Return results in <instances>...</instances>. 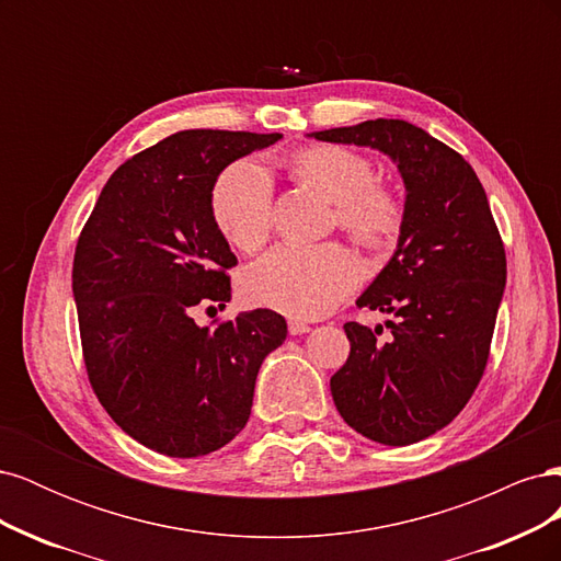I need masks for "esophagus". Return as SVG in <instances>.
<instances>
[{"instance_id": "obj_1", "label": "esophagus", "mask_w": 561, "mask_h": 561, "mask_svg": "<svg viewBox=\"0 0 561 561\" xmlns=\"http://www.w3.org/2000/svg\"><path fill=\"white\" fill-rule=\"evenodd\" d=\"M287 330H290V334H307L311 330V325H307V322H301V320H290L287 322Z\"/></svg>"}]
</instances>
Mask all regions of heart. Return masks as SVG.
I'll return each mask as SVG.
<instances>
[{"mask_svg":"<svg viewBox=\"0 0 561 561\" xmlns=\"http://www.w3.org/2000/svg\"><path fill=\"white\" fill-rule=\"evenodd\" d=\"M301 180L313 184L336 206V222L369 250L396 243L404 206L377 186V168L348 147L322 145L293 159ZM213 219L225 239L243 252L257 250L271 231L274 182L260 161H239L219 175L213 190ZM360 262L344 245H278L254 262L243 276L248 301L293 318L330 313L360 280Z\"/></svg>","mask_w":561,"mask_h":561,"instance_id":"heart-1","label":"heart"}]
</instances>
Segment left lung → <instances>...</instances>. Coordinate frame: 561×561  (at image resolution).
Instances as JSON below:
<instances>
[{"label": "left lung", "mask_w": 561, "mask_h": 561, "mask_svg": "<svg viewBox=\"0 0 561 561\" xmlns=\"http://www.w3.org/2000/svg\"><path fill=\"white\" fill-rule=\"evenodd\" d=\"M311 138L379 149L402 175L398 248L355 301L393 313L390 336L346 322L351 353L330 390L353 431L414 445L454 421L484 375L505 290L501 233L470 163L423 128L377 118Z\"/></svg>", "instance_id": "obj_1"}]
</instances>
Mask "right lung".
<instances>
[{"instance_id":"right-lung-1","label":"right lung","mask_w":561,"mask_h":561,"mask_svg":"<svg viewBox=\"0 0 561 561\" xmlns=\"http://www.w3.org/2000/svg\"><path fill=\"white\" fill-rule=\"evenodd\" d=\"M280 133L180 130L118 165L83 227L72 266L83 363L100 404L140 445L206 456L250 419L254 381L285 336L268 309L198 328V304L231 299L236 254L213 219L229 163Z\"/></svg>"}]
</instances>
